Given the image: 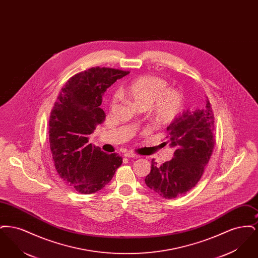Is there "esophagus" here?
Wrapping results in <instances>:
<instances>
[{
    "instance_id": "esophagus-1",
    "label": "esophagus",
    "mask_w": 258,
    "mask_h": 258,
    "mask_svg": "<svg viewBox=\"0 0 258 258\" xmlns=\"http://www.w3.org/2000/svg\"><path fill=\"white\" fill-rule=\"evenodd\" d=\"M123 156H124L125 158H133V159H137V158H139V156H138V155H136L135 153H131V152L124 153V154H123Z\"/></svg>"
}]
</instances>
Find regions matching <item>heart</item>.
<instances>
[{
	"instance_id": "b5f03b06",
	"label": "heart",
	"mask_w": 258,
	"mask_h": 258,
	"mask_svg": "<svg viewBox=\"0 0 258 258\" xmlns=\"http://www.w3.org/2000/svg\"><path fill=\"white\" fill-rule=\"evenodd\" d=\"M168 82L159 76L142 75L120 90V95L132 99L137 106L147 109L153 121L170 123L181 114L184 107L182 93L175 88H167ZM118 100L113 95L110 106Z\"/></svg>"
}]
</instances>
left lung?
<instances>
[{"label":"left lung","instance_id":"obj_1","mask_svg":"<svg viewBox=\"0 0 258 258\" xmlns=\"http://www.w3.org/2000/svg\"><path fill=\"white\" fill-rule=\"evenodd\" d=\"M214 131L215 117L208 98L202 108L178 116L167 126V141L162 143L174 149V157L160 165L152 160L145 178L148 187L165 199L181 197L195 187L213 154Z\"/></svg>","mask_w":258,"mask_h":258}]
</instances>
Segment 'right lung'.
I'll return each instance as SVG.
<instances>
[{
    "label": "right lung",
    "mask_w": 258,
    "mask_h": 258,
    "mask_svg": "<svg viewBox=\"0 0 258 258\" xmlns=\"http://www.w3.org/2000/svg\"><path fill=\"white\" fill-rule=\"evenodd\" d=\"M130 72L91 68L71 77L51 110L49 143L55 168L61 180L83 195L108 184L123 159L89 143V135L105 120L99 105L107 88Z\"/></svg>",
    "instance_id": "right-lung-1"
}]
</instances>
